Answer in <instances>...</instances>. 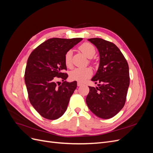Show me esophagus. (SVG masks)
I'll return each instance as SVG.
<instances>
[{"mask_svg": "<svg viewBox=\"0 0 153 153\" xmlns=\"http://www.w3.org/2000/svg\"><path fill=\"white\" fill-rule=\"evenodd\" d=\"M82 85V83H80V82H78V83H77V85H78V87L81 86Z\"/></svg>", "mask_w": 153, "mask_h": 153, "instance_id": "esophagus-1", "label": "esophagus"}]
</instances>
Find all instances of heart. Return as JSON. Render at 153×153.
I'll return each mask as SVG.
<instances>
[{"instance_id": "heart-1", "label": "heart", "mask_w": 153, "mask_h": 153, "mask_svg": "<svg viewBox=\"0 0 153 153\" xmlns=\"http://www.w3.org/2000/svg\"><path fill=\"white\" fill-rule=\"evenodd\" d=\"M79 50L84 53L87 58H92L96 53V48L94 45L89 43H84L79 47ZM72 50H69L66 53L64 56V62L68 68L72 66ZM92 71L89 68H75L70 73V78L72 80L78 81L79 82H84L87 78L91 76Z\"/></svg>"}]
</instances>
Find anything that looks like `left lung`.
Listing matches in <instances>:
<instances>
[{
	"label": "left lung",
	"instance_id": "obj_1",
	"mask_svg": "<svg viewBox=\"0 0 153 153\" xmlns=\"http://www.w3.org/2000/svg\"><path fill=\"white\" fill-rule=\"evenodd\" d=\"M98 48L100 66L91 80L98 87H89L86 103L100 118L107 119L118 114L126 102L129 85V66L116 45L101 38L88 39Z\"/></svg>",
	"mask_w": 153,
	"mask_h": 153
}]
</instances>
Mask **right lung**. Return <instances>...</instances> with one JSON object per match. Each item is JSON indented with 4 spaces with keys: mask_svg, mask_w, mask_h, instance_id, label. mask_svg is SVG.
Wrapping results in <instances>:
<instances>
[{
    "mask_svg": "<svg viewBox=\"0 0 153 153\" xmlns=\"http://www.w3.org/2000/svg\"><path fill=\"white\" fill-rule=\"evenodd\" d=\"M82 38H51L36 48L27 60L25 82L31 105L41 116L55 120L66 112L76 81H65L68 75L64 56ZM57 78L63 82L57 85Z\"/></svg>",
    "mask_w": 153,
    "mask_h": 153,
    "instance_id": "obj_1",
    "label": "right lung"
}]
</instances>
